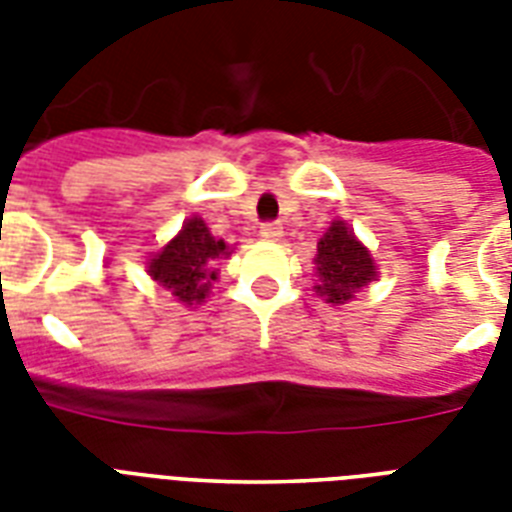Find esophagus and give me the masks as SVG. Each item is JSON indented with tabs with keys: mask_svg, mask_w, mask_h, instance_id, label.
Returning <instances> with one entry per match:
<instances>
[{
	"mask_svg": "<svg viewBox=\"0 0 512 512\" xmlns=\"http://www.w3.org/2000/svg\"><path fill=\"white\" fill-rule=\"evenodd\" d=\"M281 233H284V228H281L279 223H263V225H260V236H263L265 241H279Z\"/></svg>",
	"mask_w": 512,
	"mask_h": 512,
	"instance_id": "esophagus-1",
	"label": "esophagus"
}]
</instances>
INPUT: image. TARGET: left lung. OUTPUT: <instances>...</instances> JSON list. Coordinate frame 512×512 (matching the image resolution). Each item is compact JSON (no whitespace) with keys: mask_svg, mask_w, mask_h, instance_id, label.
I'll return each mask as SVG.
<instances>
[{"mask_svg":"<svg viewBox=\"0 0 512 512\" xmlns=\"http://www.w3.org/2000/svg\"><path fill=\"white\" fill-rule=\"evenodd\" d=\"M316 271L321 276L316 292L327 297L329 303H345L374 279L372 257L340 220L332 223L319 241Z\"/></svg>","mask_w":512,"mask_h":512,"instance_id":"1","label":"left lung"}]
</instances>
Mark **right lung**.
Instances as JSON below:
<instances>
[{
	"label": "right lung",
	"mask_w": 512,
	"mask_h": 512,
	"mask_svg": "<svg viewBox=\"0 0 512 512\" xmlns=\"http://www.w3.org/2000/svg\"><path fill=\"white\" fill-rule=\"evenodd\" d=\"M231 255L225 241H217L199 217L183 225V231L148 263L154 281L172 289V295L183 303H201L209 292V284L217 279L215 260Z\"/></svg>",
	"instance_id": "right-lung-1"
}]
</instances>
